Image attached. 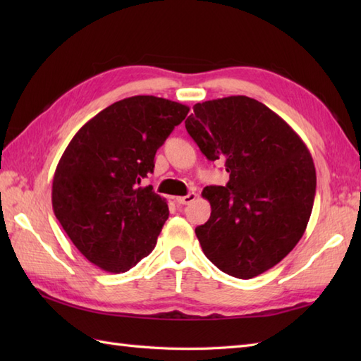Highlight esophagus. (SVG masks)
Here are the masks:
<instances>
[{
	"mask_svg": "<svg viewBox=\"0 0 361 361\" xmlns=\"http://www.w3.org/2000/svg\"><path fill=\"white\" fill-rule=\"evenodd\" d=\"M195 198H197L195 192H189L185 197H176L175 200H176V203H178V204H190V203L195 200Z\"/></svg>",
	"mask_w": 361,
	"mask_h": 361,
	"instance_id": "obj_1",
	"label": "esophagus"
}]
</instances>
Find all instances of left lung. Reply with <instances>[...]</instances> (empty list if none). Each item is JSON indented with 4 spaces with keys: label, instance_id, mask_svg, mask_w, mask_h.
I'll list each match as a JSON object with an SVG mask.
<instances>
[{
    "label": "left lung",
    "instance_id": "obj_1",
    "mask_svg": "<svg viewBox=\"0 0 361 361\" xmlns=\"http://www.w3.org/2000/svg\"><path fill=\"white\" fill-rule=\"evenodd\" d=\"M186 130L209 161H224L226 186H206L211 217L195 228L219 270L251 279L295 248L309 224L317 173L309 149L262 102L229 96L194 105Z\"/></svg>",
    "mask_w": 361,
    "mask_h": 361
}]
</instances>
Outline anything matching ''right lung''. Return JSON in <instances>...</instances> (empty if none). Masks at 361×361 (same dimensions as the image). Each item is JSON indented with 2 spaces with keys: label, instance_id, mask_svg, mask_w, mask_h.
Segmentation results:
<instances>
[{
  "label": "right lung",
  "instance_id": "right-lung-1",
  "mask_svg": "<svg viewBox=\"0 0 361 361\" xmlns=\"http://www.w3.org/2000/svg\"><path fill=\"white\" fill-rule=\"evenodd\" d=\"M189 106L155 96L114 102L90 119L60 158L52 209L91 264L124 273L155 248L169 217L164 198L141 180Z\"/></svg>",
  "mask_w": 361,
  "mask_h": 361
}]
</instances>
